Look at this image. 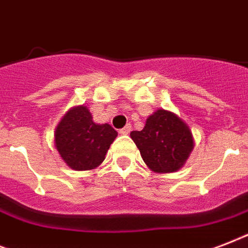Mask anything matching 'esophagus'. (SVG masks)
<instances>
[{
	"mask_svg": "<svg viewBox=\"0 0 248 248\" xmlns=\"http://www.w3.org/2000/svg\"><path fill=\"white\" fill-rule=\"evenodd\" d=\"M130 131H131V124H127L124 128H121L120 130V132L122 135H127V134H130Z\"/></svg>",
	"mask_w": 248,
	"mask_h": 248,
	"instance_id": "esophagus-1",
	"label": "esophagus"
}]
</instances>
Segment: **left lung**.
<instances>
[{
    "label": "left lung",
    "instance_id": "left-lung-1",
    "mask_svg": "<svg viewBox=\"0 0 248 248\" xmlns=\"http://www.w3.org/2000/svg\"><path fill=\"white\" fill-rule=\"evenodd\" d=\"M130 136L145 165L158 173L180 170L194 147L188 124L165 109L155 110L147 118L143 130L131 131Z\"/></svg>",
    "mask_w": 248,
    "mask_h": 248
}]
</instances>
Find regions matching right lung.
Returning <instances> with one entry per match:
<instances>
[{"instance_id": "add662e5", "label": "right lung", "mask_w": 248, "mask_h": 248, "mask_svg": "<svg viewBox=\"0 0 248 248\" xmlns=\"http://www.w3.org/2000/svg\"><path fill=\"white\" fill-rule=\"evenodd\" d=\"M117 131L108 124H95L89 108L78 105L68 110L55 128V147L71 169L87 171L100 165Z\"/></svg>"}]
</instances>
